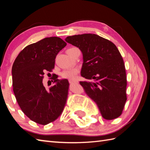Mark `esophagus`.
Returning a JSON list of instances; mask_svg holds the SVG:
<instances>
[{
    "mask_svg": "<svg viewBox=\"0 0 150 150\" xmlns=\"http://www.w3.org/2000/svg\"><path fill=\"white\" fill-rule=\"evenodd\" d=\"M69 83H74V82H77V81H76V80H75V79H69Z\"/></svg>",
    "mask_w": 150,
    "mask_h": 150,
    "instance_id": "obj_1",
    "label": "esophagus"
}]
</instances>
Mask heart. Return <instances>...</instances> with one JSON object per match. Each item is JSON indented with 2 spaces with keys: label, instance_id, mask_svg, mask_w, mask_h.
Segmentation results:
<instances>
[{
  "label": "heart",
  "instance_id": "1",
  "mask_svg": "<svg viewBox=\"0 0 150 150\" xmlns=\"http://www.w3.org/2000/svg\"><path fill=\"white\" fill-rule=\"evenodd\" d=\"M76 49V47H72V48L68 49L67 50V53L70 54L73 50ZM79 72V70L78 68H71V69H68L64 70L61 73V75L63 78L65 79H74L77 77V74Z\"/></svg>",
  "mask_w": 150,
  "mask_h": 150
}]
</instances>
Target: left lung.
<instances>
[{"mask_svg": "<svg viewBox=\"0 0 150 150\" xmlns=\"http://www.w3.org/2000/svg\"><path fill=\"white\" fill-rule=\"evenodd\" d=\"M65 40L82 53L81 76L92 81L80 82L86 93L97 104L104 119L119 117L127 100V80L124 60L117 46L91 33L69 36Z\"/></svg>", "mask_w": 150, "mask_h": 150, "instance_id": "8db88e82", "label": "left lung"}]
</instances>
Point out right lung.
Returning <instances> with one entry per match:
<instances>
[{
	"label": "right lung",
	"mask_w": 150,
	"mask_h": 150,
	"mask_svg": "<svg viewBox=\"0 0 150 150\" xmlns=\"http://www.w3.org/2000/svg\"><path fill=\"white\" fill-rule=\"evenodd\" d=\"M66 44L59 37L45 38L24 47L13 64V88L19 106L29 119L42 125L55 120L66 103L67 79L55 76L49 89L42 82L44 72L52 71L57 55Z\"/></svg>",
	"instance_id": "obj_1"
}]
</instances>
